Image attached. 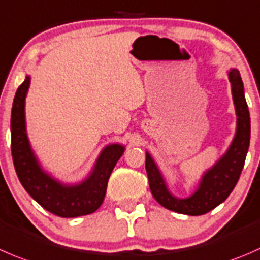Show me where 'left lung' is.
Instances as JSON below:
<instances>
[{"label": "left lung", "mask_w": 260, "mask_h": 260, "mask_svg": "<svg viewBox=\"0 0 260 260\" xmlns=\"http://www.w3.org/2000/svg\"><path fill=\"white\" fill-rule=\"evenodd\" d=\"M229 80L231 82L233 99L238 117L235 137L225 155L210 170L203 174L200 186L190 197H174L169 191L155 161L150 153L146 152V171L151 193L153 198L168 210L189 216L205 215L221 205L230 196L240 178L250 142V115L244 95L240 72L236 69L230 70Z\"/></svg>", "instance_id": "left-lung-1"}]
</instances>
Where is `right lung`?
I'll return each mask as SVG.
<instances>
[{
  "label": "right lung",
  "mask_w": 260,
  "mask_h": 260,
  "mask_svg": "<svg viewBox=\"0 0 260 260\" xmlns=\"http://www.w3.org/2000/svg\"><path fill=\"white\" fill-rule=\"evenodd\" d=\"M30 77L17 89L11 110V153L15 170L25 190L43 208L59 217L90 215L102 206L108 180L124 152L118 143L107 146L98 157L91 174L82 183L64 185L40 168L27 140L25 128V98Z\"/></svg>",
  "instance_id": "1"
}]
</instances>
